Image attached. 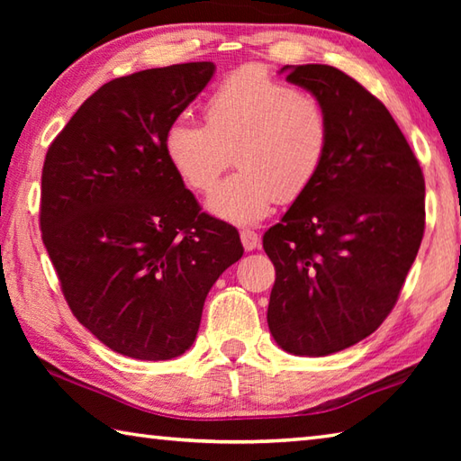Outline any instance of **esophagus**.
<instances>
[{"mask_svg":"<svg viewBox=\"0 0 461 461\" xmlns=\"http://www.w3.org/2000/svg\"><path fill=\"white\" fill-rule=\"evenodd\" d=\"M240 238H241V243H243V248H246V251H253L259 248V236L253 230H241Z\"/></svg>","mask_w":461,"mask_h":461,"instance_id":"esophagus-1","label":"esophagus"}]
</instances>
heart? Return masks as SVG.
<instances>
[{"label":"heart","mask_w":461,"mask_h":461,"mask_svg":"<svg viewBox=\"0 0 461 461\" xmlns=\"http://www.w3.org/2000/svg\"><path fill=\"white\" fill-rule=\"evenodd\" d=\"M205 124L174 121L164 152L194 192L208 194L230 166L240 168L208 200L218 218L249 225L277 202L293 203L317 182L330 146L325 106L311 93L246 65L215 86L203 106Z\"/></svg>","instance_id":"heart-1"}]
</instances>
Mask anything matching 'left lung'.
I'll return each instance as SVG.
<instances>
[{
    "mask_svg": "<svg viewBox=\"0 0 461 461\" xmlns=\"http://www.w3.org/2000/svg\"><path fill=\"white\" fill-rule=\"evenodd\" d=\"M330 122L317 182L263 233L276 266L267 322L277 345L325 357L372 335L394 309L426 225V184L396 121L330 65H297Z\"/></svg>",
    "mask_w": 461,
    "mask_h": 461,
    "instance_id": "1",
    "label": "left lung"
}]
</instances>
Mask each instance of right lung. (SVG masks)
I'll return each instance as SVG.
<instances>
[{
	"label": "right lung",
	"mask_w": 461,
	"mask_h": 461,
	"mask_svg": "<svg viewBox=\"0 0 461 461\" xmlns=\"http://www.w3.org/2000/svg\"><path fill=\"white\" fill-rule=\"evenodd\" d=\"M182 63L103 85L43 162L41 238L77 321L124 357L192 347L203 301L243 256L233 225L202 212L164 152V132L213 75Z\"/></svg>",
	"instance_id": "1"
}]
</instances>
